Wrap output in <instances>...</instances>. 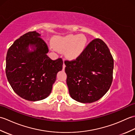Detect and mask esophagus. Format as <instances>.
Instances as JSON below:
<instances>
[{
	"label": "esophagus",
	"instance_id": "34e87169",
	"mask_svg": "<svg viewBox=\"0 0 135 135\" xmlns=\"http://www.w3.org/2000/svg\"><path fill=\"white\" fill-rule=\"evenodd\" d=\"M65 68V64H64V62H63V65H62V68H63V70H64Z\"/></svg>",
	"mask_w": 135,
	"mask_h": 135
}]
</instances>
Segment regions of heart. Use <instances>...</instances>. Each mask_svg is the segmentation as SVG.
<instances>
[{
  "label": "heart",
  "instance_id": "1",
  "mask_svg": "<svg viewBox=\"0 0 135 135\" xmlns=\"http://www.w3.org/2000/svg\"><path fill=\"white\" fill-rule=\"evenodd\" d=\"M87 40L84 35H67L57 36L53 41L54 50L65 51V56L69 59H75L84 51Z\"/></svg>",
  "mask_w": 135,
  "mask_h": 135
}]
</instances>
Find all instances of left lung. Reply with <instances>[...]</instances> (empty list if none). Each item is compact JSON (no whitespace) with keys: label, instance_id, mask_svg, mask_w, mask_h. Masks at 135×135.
<instances>
[{"label":"left lung","instance_id":"8db88e82","mask_svg":"<svg viewBox=\"0 0 135 135\" xmlns=\"http://www.w3.org/2000/svg\"><path fill=\"white\" fill-rule=\"evenodd\" d=\"M64 63L68 90L74 100L93 103L110 89L114 60L107 46L100 39L93 40L75 60Z\"/></svg>","mask_w":135,"mask_h":135}]
</instances>
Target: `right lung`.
Returning <instances> with one entry per match:
<instances>
[{"instance_id":"right-lung-1","label":"right lung","mask_w":135,"mask_h":135,"mask_svg":"<svg viewBox=\"0 0 135 135\" xmlns=\"http://www.w3.org/2000/svg\"><path fill=\"white\" fill-rule=\"evenodd\" d=\"M48 52L47 45L36 31L20 36L8 49L6 74L13 90L21 98L36 102L50 95L63 61L61 59L51 60Z\"/></svg>"}]
</instances>
